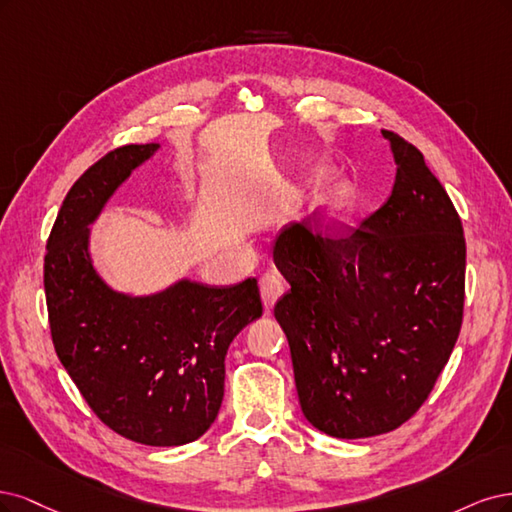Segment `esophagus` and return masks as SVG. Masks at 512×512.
<instances>
[{"mask_svg": "<svg viewBox=\"0 0 512 512\" xmlns=\"http://www.w3.org/2000/svg\"><path fill=\"white\" fill-rule=\"evenodd\" d=\"M285 289H287L285 278L280 276L276 270H270L259 278V291H261V300H263L266 310H270L276 304V300L285 293Z\"/></svg>", "mask_w": 512, "mask_h": 512, "instance_id": "esophagus-1", "label": "esophagus"}]
</instances>
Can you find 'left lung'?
I'll use <instances>...</instances> for the list:
<instances>
[{"instance_id":"8db88e82","label":"left lung","mask_w":512,"mask_h":512,"mask_svg":"<svg viewBox=\"0 0 512 512\" xmlns=\"http://www.w3.org/2000/svg\"><path fill=\"white\" fill-rule=\"evenodd\" d=\"M395 161L389 200L349 234L300 223L274 242L291 289L274 306L304 417L334 438L408 421L447 366L464 315L466 240L421 151L383 131Z\"/></svg>"}]
</instances>
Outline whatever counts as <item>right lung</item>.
<instances>
[{
	"label": "right lung",
	"mask_w": 512,
	"mask_h": 512,
	"mask_svg": "<svg viewBox=\"0 0 512 512\" xmlns=\"http://www.w3.org/2000/svg\"><path fill=\"white\" fill-rule=\"evenodd\" d=\"M157 151V142L121 146L76 180L46 244L44 291L57 357L95 415L134 442L180 447L217 419L229 344L263 308L255 278L232 287L178 278L134 295L97 272L89 225Z\"/></svg>",
	"instance_id": "add662e5"
}]
</instances>
